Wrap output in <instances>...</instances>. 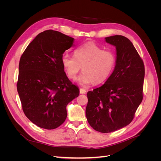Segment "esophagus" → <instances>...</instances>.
Here are the masks:
<instances>
[{"label":"esophagus","instance_id":"1","mask_svg":"<svg viewBox=\"0 0 161 161\" xmlns=\"http://www.w3.org/2000/svg\"><path fill=\"white\" fill-rule=\"evenodd\" d=\"M80 94H86V90L84 89H82V88H80Z\"/></svg>","mask_w":161,"mask_h":161}]
</instances>
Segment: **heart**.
<instances>
[{
  "label": "heart",
  "mask_w": 161,
  "mask_h": 161,
  "mask_svg": "<svg viewBox=\"0 0 161 161\" xmlns=\"http://www.w3.org/2000/svg\"><path fill=\"white\" fill-rule=\"evenodd\" d=\"M74 57L64 55L61 63L70 80H75L81 67L83 73L78 81L82 86H87L95 82L106 81L112 73L115 64L116 57L110 50L103 47L93 42H88L74 50Z\"/></svg>",
  "instance_id": "b5f03b06"
}]
</instances>
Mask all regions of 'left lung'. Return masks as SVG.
<instances>
[{"instance_id": "obj_1", "label": "left lung", "mask_w": 161, "mask_h": 161, "mask_svg": "<svg viewBox=\"0 0 161 161\" xmlns=\"http://www.w3.org/2000/svg\"><path fill=\"white\" fill-rule=\"evenodd\" d=\"M116 47L115 69L104 85L87 92L86 117L92 129L109 133L127 126L143 99L145 67L129 39L105 38Z\"/></svg>"}]
</instances>
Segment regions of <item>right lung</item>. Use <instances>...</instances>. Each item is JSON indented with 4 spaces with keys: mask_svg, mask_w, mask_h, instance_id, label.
I'll list each match as a JSON object with an SVG mask.
<instances>
[{
    "mask_svg": "<svg viewBox=\"0 0 161 161\" xmlns=\"http://www.w3.org/2000/svg\"><path fill=\"white\" fill-rule=\"evenodd\" d=\"M74 39L53 30L42 32L22 54L17 83L22 109L28 119L45 129H55L67 117L66 106L80 90L66 76L63 54Z\"/></svg>",
    "mask_w": 161,
    "mask_h": 161,
    "instance_id": "1",
    "label": "right lung"
}]
</instances>
